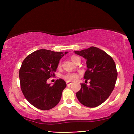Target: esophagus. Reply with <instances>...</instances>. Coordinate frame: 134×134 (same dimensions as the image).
I'll return each mask as SVG.
<instances>
[{
	"instance_id": "1",
	"label": "esophagus",
	"mask_w": 134,
	"mask_h": 134,
	"mask_svg": "<svg viewBox=\"0 0 134 134\" xmlns=\"http://www.w3.org/2000/svg\"><path fill=\"white\" fill-rule=\"evenodd\" d=\"M66 83H67V86H69V85H71L72 83V82H69V81H67Z\"/></svg>"
}]
</instances>
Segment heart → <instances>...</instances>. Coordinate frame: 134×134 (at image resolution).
I'll return each mask as SVG.
<instances>
[{
	"mask_svg": "<svg viewBox=\"0 0 134 134\" xmlns=\"http://www.w3.org/2000/svg\"><path fill=\"white\" fill-rule=\"evenodd\" d=\"M70 59H71V60L74 63H76L77 60L80 58H79V57H78L77 56L72 55L70 57ZM60 66H61V63H60L58 64V67H60ZM62 77L63 79H64V80H66L67 81H74L77 79L78 75L77 74H74V73H67L66 74H65V75L63 76Z\"/></svg>",
	"mask_w": 134,
	"mask_h": 134,
	"instance_id": "heart-1",
	"label": "heart"
}]
</instances>
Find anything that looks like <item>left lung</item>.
<instances>
[{
	"label": "left lung",
	"mask_w": 134,
	"mask_h": 134,
	"mask_svg": "<svg viewBox=\"0 0 134 134\" xmlns=\"http://www.w3.org/2000/svg\"><path fill=\"white\" fill-rule=\"evenodd\" d=\"M74 53L87 60L84 79L90 80L89 86L81 83L76 96L84 106L96 107L103 103L114 89L118 77L116 64L106 52L95 47Z\"/></svg>",
	"instance_id": "left-lung-1"
}]
</instances>
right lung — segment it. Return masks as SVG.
I'll return each mask as SVG.
<instances>
[{
	"label": "right lung",
	"mask_w": 134,
	"mask_h": 134,
	"mask_svg": "<svg viewBox=\"0 0 134 134\" xmlns=\"http://www.w3.org/2000/svg\"><path fill=\"white\" fill-rule=\"evenodd\" d=\"M67 53L41 49L29 54L22 62L19 71L21 89L26 99L35 108L49 110L60 102L66 83L60 79L51 85L47 80L55 76L60 59Z\"/></svg>",
	"instance_id": "1"
}]
</instances>
